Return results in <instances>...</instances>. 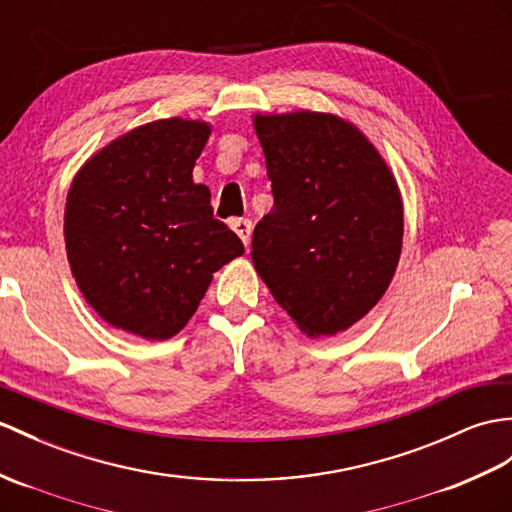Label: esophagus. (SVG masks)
<instances>
[{"label": "esophagus", "mask_w": 512, "mask_h": 512, "mask_svg": "<svg viewBox=\"0 0 512 512\" xmlns=\"http://www.w3.org/2000/svg\"><path fill=\"white\" fill-rule=\"evenodd\" d=\"M231 227H233V231L240 235V240L248 246V242H251V231H253V222L248 220V218H237V220H233L231 222Z\"/></svg>", "instance_id": "esophagus-1"}]
</instances>
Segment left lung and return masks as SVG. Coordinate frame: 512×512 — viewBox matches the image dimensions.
Returning a JSON list of instances; mask_svg holds the SVG:
<instances>
[{
	"label": "left lung",
	"mask_w": 512,
	"mask_h": 512,
	"mask_svg": "<svg viewBox=\"0 0 512 512\" xmlns=\"http://www.w3.org/2000/svg\"><path fill=\"white\" fill-rule=\"evenodd\" d=\"M255 130L275 198L253 231L255 270L301 331L334 336L373 310L395 275V176L336 115H257Z\"/></svg>",
	"instance_id": "obj_1"
}]
</instances>
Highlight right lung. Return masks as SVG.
<instances>
[{"mask_svg": "<svg viewBox=\"0 0 512 512\" xmlns=\"http://www.w3.org/2000/svg\"><path fill=\"white\" fill-rule=\"evenodd\" d=\"M209 133L181 117L139 126L91 157L69 187L71 272L93 310L128 334H178L213 272L244 253L192 178Z\"/></svg>", "mask_w": 512, "mask_h": 512, "instance_id": "obj_1", "label": "right lung"}]
</instances>
